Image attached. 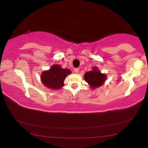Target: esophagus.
Returning a JSON list of instances; mask_svg holds the SVG:
<instances>
[{"label":"esophagus","mask_w":148,"mask_h":148,"mask_svg":"<svg viewBox=\"0 0 148 148\" xmlns=\"http://www.w3.org/2000/svg\"><path fill=\"white\" fill-rule=\"evenodd\" d=\"M79 68H75V69H74V72H75L76 73L79 72Z\"/></svg>","instance_id":"1"}]
</instances>
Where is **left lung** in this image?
<instances>
[{"label": "left lung", "instance_id": "left-lung-1", "mask_svg": "<svg viewBox=\"0 0 148 148\" xmlns=\"http://www.w3.org/2000/svg\"><path fill=\"white\" fill-rule=\"evenodd\" d=\"M106 75L101 74L97 67L93 68L92 71L87 72L85 74L84 79L86 82L89 84L92 88H95L99 87L106 80Z\"/></svg>", "mask_w": 148, "mask_h": 148}]
</instances>
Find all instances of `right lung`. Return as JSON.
<instances>
[{
    "mask_svg": "<svg viewBox=\"0 0 148 148\" xmlns=\"http://www.w3.org/2000/svg\"><path fill=\"white\" fill-rule=\"evenodd\" d=\"M71 73L68 69H62L58 64H53L48 71L41 75V80L46 87L58 90L63 86V82L67 76Z\"/></svg>",
    "mask_w": 148,
    "mask_h": 148,
    "instance_id": "right-lung-1",
    "label": "right lung"
}]
</instances>
